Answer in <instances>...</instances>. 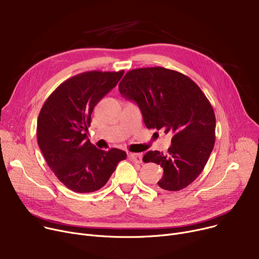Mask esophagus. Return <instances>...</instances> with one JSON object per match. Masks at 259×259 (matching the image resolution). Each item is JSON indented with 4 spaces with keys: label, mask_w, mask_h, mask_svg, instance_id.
Listing matches in <instances>:
<instances>
[{
    "label": "esophagus",
    "mask_w": 259,
    "mask_h": 259,
    "mask_svg": "<svg viewBox=\"0 0 259 259\" xmlns=\"http://www.w3.org/2000/svg\"><path fill=\"white\" fill-rule=\"evenodd\" d=\"M128 156L130 157V159H132L135 162H139V164H141V162L143 161V154L142 153H129Z\"/></svg>",
    "instance_id": "esophagus-1"
}]
</instances>
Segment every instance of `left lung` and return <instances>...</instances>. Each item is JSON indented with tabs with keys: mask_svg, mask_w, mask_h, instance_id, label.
<instances>
[{
	"mask_svg": "<svg viewBox=\"0 0 259 259\" xmlns=\"http://www.w3.org/2000/svg\"><path fill=\"white\" fill-rule=\"evenodd\" d=\"M118 90L137 103L148 129L173 134L167 154L148 151L143 157L164 169L158 188L179 191L194 182L215 143L214 110L200 88L181 72L148 67L128 71Z\"/></svg>",
	"mask_w": 259,
	"mask_h": 259,
	"instance_id": "left-lung-1",
	"label": "left lung"
}]
</instances>
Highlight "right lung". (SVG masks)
<instances>
[{"label": "right lung", "mask_w": 259, "mask_h": 259, "mask_svg": "<svg viewBox=\"0 0 259 259\" xmlns=\"http://www.w3.org/2000/svg\"><path fill=\"white\" fill-rule=\"evenodd\" d=\"M124 75L88 71L65 80L40 109L36 137L49 168L61 183L77 193L106 185L127 153L112 148L101 150L87 139L93 109Z\"/></svg>", "instance_id": "obj_1"}]
</instances>
